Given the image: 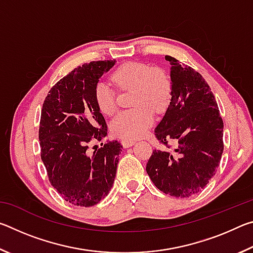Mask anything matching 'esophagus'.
<instances>
[{
	"mask_svg": "<svg viewBox=\"0 0 253 253\" xmlns=\"http://www.w3.org/2000/svg\"><path fill=\"white\" fill-rule=\"evenodd\" d=\"M122 144H123L124 147L128 148V147H130V146H132V145L135 144V140H123Z\"/></svg>",
	"mask_w": 253,
	"mask_h": 253,
	"instance_id": "34e87169",
	"label": "esophagus"
}]
</instances>
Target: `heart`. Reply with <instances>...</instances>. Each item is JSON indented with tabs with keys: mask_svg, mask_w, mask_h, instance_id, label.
Listing matches in <instances>:
<instances>
[{
	"mask_svg": "<svg viewBox=\"0 0 253 253\" xmlns=\"http://www.w3.org/2000/svg\"><path fill=\"white\" fill-rule=\"evenodd\" d=\"M114 83L121 88H134L132 106L113 119V134L122 139L132 140L144 136L153 125V111L161 113L168 106L172 84L165 72L153 69L143 62H127L118 67L113 74ZM98 108L105 115L116 110V95L106 81H98L93 90Z\"/></svg>",
	"mask_w": 253,
	"mask_h": 253,
	"instance_id": "1",
	"label": "heart"
}]
</instances>
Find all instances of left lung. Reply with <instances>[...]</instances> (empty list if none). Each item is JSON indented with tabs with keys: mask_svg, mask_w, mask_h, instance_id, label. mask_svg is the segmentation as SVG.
Segmentation results:
<instances>
[{
	"mask_svg": "<svg viewBox=\"0 0 253 253\" xmlns=\"http://www.w3.org/2000/svg\"><path fill=\"white\" fill-rule=\"evenodd\" d=\"M170 65V102L155 128L168 149L154 151L146 172L163 193L190 198L215 175L223 153V121L207 81L193 68L165 55ZM173 141L170 149L168 142Z\"/></svg>",
	"mask_w": 253,
	"mask_h": 253,
	"instance_id": "obj_1",
	"label": "left lung"
}]
</instances>
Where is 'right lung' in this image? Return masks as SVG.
I'll return each mask as SVG.
<instances>
[{"instance_id": "1", "label": "right lung", "mask_w": 253, "mask_h": 253, "mask_svg": "<svg viewBox=\"0 0 253 253\" xmlns=\"http://www.w3.org/2000/svg\"><path fill=\"white\" fill-rule=\"evenodd\" d=\"M115 60L92 61L69 72L45 97L41 110V160L49 181L63 200L92 207L109 193L123 146L117 140L88 151L93 139L107 135V125L93 90Z\"/></svg>"}]
</instances>
